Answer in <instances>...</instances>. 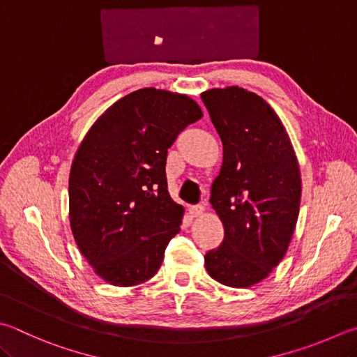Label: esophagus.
<instances>
[{"instance_id": "obj_1", "label": "esophagus", "mask_w": 357, "mask_h": 357, "mask_svg": "<svg viewBox=\"0 0 357 357\" xmlns=\"http://www.w3.org/2000/svg\"><path fill=\"white\" fill-rule=\"evenodd\" d=\"M204 211H205L204 205H194L190 208V213L192 214V216H200V214H204Z\"/></svg>"}]
</instances>
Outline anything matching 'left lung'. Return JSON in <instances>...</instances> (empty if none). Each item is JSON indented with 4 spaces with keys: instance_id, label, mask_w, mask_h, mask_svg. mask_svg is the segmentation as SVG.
Listing matches in <instances>:
<instances>
[{
    "instance_id": "8db88e82",
    "label": "left lung",
    "mask_w": 357,
    "mask_h": 357,
    "mask_svg": "<svg viewBox=\"0 0 357 357\" xmlns=\"http://www.w3.org/2000/svg\"><path fill=\"white\" fill-rule=\"evenodd\" d=\"M202 100L224 146L210 199L224 241L205 255V268L220 284L250 287L280 264L292 239L298 161L283 123L261 96L227 86L202 93Z\"/></svg>"
}]
</instances>
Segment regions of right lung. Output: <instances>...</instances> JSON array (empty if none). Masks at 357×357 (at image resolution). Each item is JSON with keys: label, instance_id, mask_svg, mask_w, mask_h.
I'll return each instance as SVG.
<instances>
[{"label": "right lung", "instance_id": "1", "mask_svg": "<svg viewBox=\"0 0 357 357\" xmlns=\"http://www.w3.org/2000/svg\"><path fill=\"white\" fill-rule=\"evenodd\" d=\"M202 118L191 98L143 89L116 100L86 133L70 172V224L82 257L107 283H144L180 231L166 157Z\"/></svg>", "mask_w": 357, "mask_h": 357}]
</instances>
